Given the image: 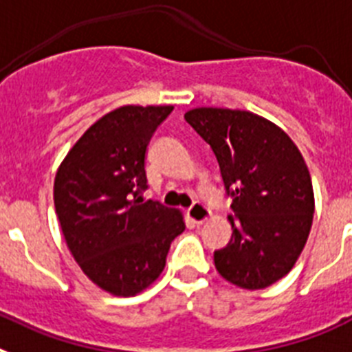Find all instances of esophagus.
Wrapping results in <instances>:
<instances>
[{
    "instance_id": "obj_1",
    "label": "esophagus",
    "mask_w": 352,
    "mask_h": 352,
    "mask_svg": "<svg viewBox=\"0 0 352 352\" xmlns=\"http://www.w3.org/2000/svg\"><path fill=\"white\" fill-rule=\"evenodd\" d=\"M209 216H210V210L207 209L204 204H200V201H195L193 206L188 209V218L193 223H197V225H201L206 219H209Z\"/></svg>"
}]
</instances>
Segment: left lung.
I'll list each match as a JSON object with an SVG mask.
<instances>
[{"label":"left lung","instance_id":"8db88e82","mask_svg":"<svg viewBox=\"0 0 352 352\" xmlns=\"http://www.w3.org/2000/svg\"><path fill=\"white\" fill-rule=\"evenodd\" d=\"M218 159L232 239L214 252V265L241 289H265L289 273L314 219L310 172L278 125L241 109L197 108L184 115Z\"/></svg>","mask_w":352,"mask_h":352}]
</instances>
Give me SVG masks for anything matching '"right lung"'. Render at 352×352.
Wrapping results in <instances>:
<instances>
[{"instance_id":"1","label":"right lung","mask_w":352,"mask_h":352,"mask_svg":"<svg viewBox=\"0 0 352 352\" xmlns=\"http://www.w3.org/2000/svg\"><path fill=\"white\" fill-rule=\"evenodd\" d=\"M173 106H122L70 148L54 179V207L83 273L115 296H134L163 273L182 214L143 201L145 154Z\"/></svg>"}]
</instances>
